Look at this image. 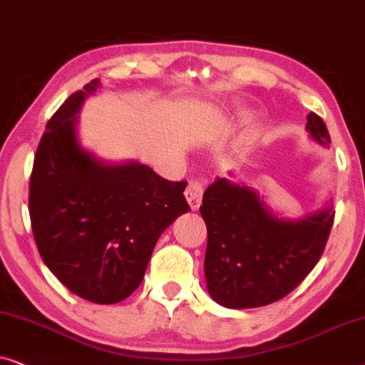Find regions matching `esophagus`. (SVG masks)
<instances>
[{"label": "esophagus", "instance_id": "34e87169", "mask_svg": "<svg viewBox=\"0 0 365 365\" xmlns=\"http://www.w3.org/2000/svg\"><path fill=\"white\" fill-rule=\"evenodd\" d=\"M202 195H203V183L200 180H190V183H188L185 190V198L192 210H197V208L200 207Z\"/></svg>", "mask_w": 365, "mask_h": 365}]
</instances>
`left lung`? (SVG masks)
<instances>
[{
    "mask_svg": "<svg viewBox=\"0 0 365 365\" xmlns=\"http://www.w3.org/2000/svg\"><path fill=\"white\" fill-rule=\"evenodd\" d=\"M307 132L329 145L327 126L307 115ZM205 279L210 297L227 309L264 307L289 295L317 265L332 230L334 208L299 220L279 218L259 192L217 178L203 193Z\"/></svg>",
    "mask_w": 365,
    "mask_h": 365,
    "instance_id": "left-lung-1",
    "label": "left lung"
}]
</instances>
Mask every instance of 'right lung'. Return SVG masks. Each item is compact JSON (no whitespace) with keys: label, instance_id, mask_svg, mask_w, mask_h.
<instances>
[{"label":"right lung","instance_id":"1","mask_svg":"<svg viewBox=\"0 0 365 365\" xmlns=\"http://www.w3.org/2000/svg\"><path fill=\"white\" fill-rule=\"evenodd\" d=\"M100 83L91 80L51 116L30 178L33 237L43 262L78 297L116 304L142 284L158 237L190 210L187 182L147 165H110L80 147L76 113Z\"/></svg>","mask_w":365,"mask_h":365}]
</instances>
